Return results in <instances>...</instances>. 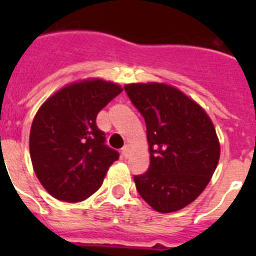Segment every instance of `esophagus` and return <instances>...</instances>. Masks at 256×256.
Here are the masks:
<instances>
[{"instance_id": "obj_1", "label": "esophagus", "mask_w": 256, "mask_h": 256, "mask_svg": "<svg viewBox=\"0 0 256 256\" xmlns=\"http://www.w3.org/2000/svg\"><path fill=\"white\" fill-rule=\"evenodd\" d=\"M130 150H132L130 144H124V148H122V156H124V158H128V154H130Z\"/></svg>"}]
</instances>
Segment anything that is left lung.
I'll use <instances>...</instances> for the list:
<instances>
[{
    "label": "left lung",
    "mask_w": 256,
    "mask_h": 256,
    "mask_svg": "<svg viewBox=\"0 0 256 256\" xmlns=\"http://www.w3.org/2000/svg\"><path fill=\"white\" fill-rule=\"evenodd\" d=\"M128 98L146 122L150 166L134 182L158 212L194 202L210 182L220 156L214 124L204 108L174 86L128 84Z\"/></svg>",
    "instance_id": "left-lung-1"
}]
</instances>
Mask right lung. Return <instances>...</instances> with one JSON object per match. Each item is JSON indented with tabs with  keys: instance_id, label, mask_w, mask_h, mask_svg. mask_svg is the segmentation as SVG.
I'll return each mask as SVG.
<instances>
[{
	"instance_id": "obj_1",
	"label": "right lung",
	"mask_w": 256,
	"mask_h": 256,
	"mask_svg": "<svg viewBox=\"0 0 256 256\" xmlns=\"http://www.w3.org/2000/svg\"><path fill=\"white\" fill-rule=\"evenodd\" d=\"M120 92L116 82L88 78L64 86L38 108L30 128V158L38 180L58 200L88 199L120 158L104 144L96 120Z\"/></svg>"
}]
</instances>
